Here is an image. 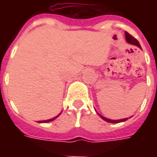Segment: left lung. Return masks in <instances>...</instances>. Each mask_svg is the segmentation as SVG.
<instances>
[{
    "label": "left lung",
    "instance_id": "1",
    "mask_svg": "<svg viewBox=\"0 0 157 157\" xmlns=\"http://www.w3.org/2000/svg\"><path fill=\"white\" fill-rule=\"evenodd\" d=\"M125 39H126V41H127V43L128 44H133V45H135V46H137V47H139L140 48H141V47H140V43H139L136 39L134 38V37H132L130 34H128V33L125 32ZM98 114L100 117H101V118H102L104 121L108 122V123H113V124H117V123H121V122H124L126 121V120H128V118H131V117H129V118H122V119H117V120H113V119H109V118H105V117H103L102 115H101L100 113H97Z\"/></svg>",
    "mask_w": 157,
    "mask_h": 157
}]
</instances>
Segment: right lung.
Segmentation results:
<instances>
[{
  "label": "right lung",
  "instance_id": "obj_1",
  "mask_svg": "<svg viewBox=\"0 0 157 157\" xmlns=\"http://www.w3.org/2000/svg\"><path fill=\"white\" fill-rule=\"evenodd\" d=\"M60 113H59L58 115L56 116V117H55V118H50V119H48V120H43V121H38V123H48V122H51L53 121V120H55V118H57L59 117V116L60 115Z\"/></svg>",
  "mask_w": 157,
  "mask_h": 157
}]
</instances>
